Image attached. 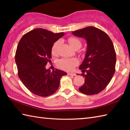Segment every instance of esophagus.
<instances>
[{
    "instance_id": "esophagus-1",
    "label": "esophagus",
    "mask_w": 130,
    "mask_h": 130,
    "mask_svg": "<svg viewBox=\"0 0 130 130\" xmlns=\"http://www.w3.org/2000/svg\"><path fill=\"white\" fill-rule=\"evenodd\" d=\"M68 74L69 75H72V76H75V75H76V74H75V73H68Z\"/></svg>"
}]
</instances>
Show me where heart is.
<instances>
[{"mask_svg": "<svg viewBox=\"0 0 130 130\" xmlns=\"http://www.w3.org/2000/svg\"><path fill=\"white\" fill-rule=\"evenodd\" d=\"M69 44L73 49L77 48H81V42L77 38L71 37L69 39ZM60 44V41L58 40L53 44L52 48V52L53 53H56L57 47ZM78 63V61L76 58H62L58 61L57 65L59 68L65 70H72L74 68Z\"/></svg>", "mask_w": 130, "mask_h": 130, "instance_id": "1", "label": "heart"}]
</instances>
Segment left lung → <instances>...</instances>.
<instances>
[{
    "label": "left lung",
    "mask_w": 130,
    "mask_h": 130,
    "mask_svg": "<svg viewBox=\"0 0 130 130\" xmlns=\"http://www.w3.org/2000/svg\"><path fill=\"white\" fill-rule=\"evenodd\" d=\"M74 36L84 38L86 52L79 69L86 74L85 83L78 89L86 95H94L104 90L115 71L116 53L111 40L101 29L88 27L72 32Z\"/></svg>",
    "instance_id": "left-lung-1"
}]
</instances>
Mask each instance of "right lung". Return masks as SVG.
Wrapping results in <instances>:
<instances>
[{
    "label": "right lung",
    "instance_id": "add662e5",
    "mask_svg": "<svg viewBox=\"0 0 130 130\" xmlns=\"http://www.w3.org/2000/svg\"><path fill=\"white\" fill-rule=\"evenodd\" d=\"M37 28L27 33L19 42L15 55L18 75L29 90L40 96H47L58 89L60 79L67 73L55 69L51 71L46 65L51 58L53 44L64 36Z\"/></svg>",
    "mask_w": 130,
    "mask_h": 130
}]
</instances>
